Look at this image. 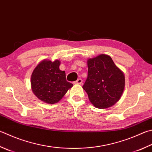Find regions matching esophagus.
Here are the masks:
<instances>
[{
  "label": "esophagus",
  "instance_id": "esophagus-1",
  "mask_svg": "<svg viewBox=\"0 0 152 152\" xmlns=\"http://www.w3.org/2000/svg\"><path fill=\"white\" fill-rule=\"evenodd\" d=\"M83 83V81L81 79H78L77 80V81L75 82V84H77V85H81Z\"/></svg>",
  "mask_w": 152,
  "mask_h": 152
}]
</instances>
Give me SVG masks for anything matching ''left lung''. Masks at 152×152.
Instances as JSON below:
<instances>
[{"instance_id": "left-lung-1", "label": "left lung", "mask_w": 152, "mask_h": 152, "mask_svg": "<svg viewBox=\"0 0 152 152\" xmlns=\"http://www.w3.org/2000/svg\"><path fill=\"white\" fill-rule=\"evenodd\" d=\"M87 65L88 76L83 88L90 102L100 109L113 107L124 91V73L106 54L88 59Z\"/></svg>"}]
</instances>
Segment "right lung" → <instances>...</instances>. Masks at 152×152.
Listing matches in <instances>:
<instances>
[{
  "label": "right lung",
  "instance_id": "1",
  "mask_svg": "<svg viewBox=\"0 0 152 152\" xmlns=\"http://www.w3.org/2000/svg\"><path fill=\"white\" fill-rule=\"evenodd\" d=\"M60 61L44 59L34 69L31 76V87L40 101L48 104L58 102L73 84L67 82L65 72L59 69Z\"/></svg>",
  "mask_w": 152,
  "mask_h": 152
}]
</instances>
